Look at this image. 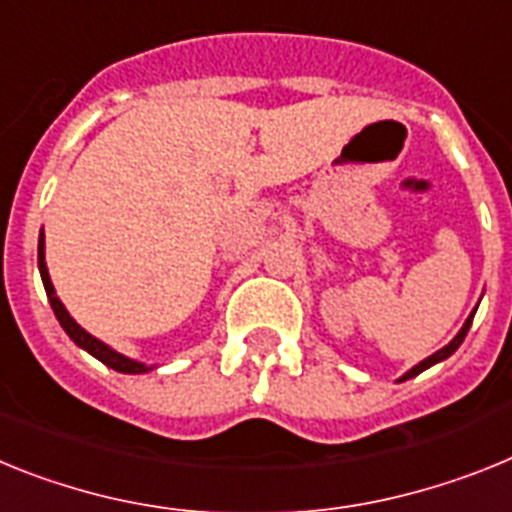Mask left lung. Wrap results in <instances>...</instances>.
<instances>
[{
    "label": "left lung",
    "mask_w": 512,
    "mask_h": 512,
    "mask_svg": "<svg viewBox=\"0 0 512 512\" xmlns=\"http://www.w3.org/2000/svg\"><path fill=\"white\" fill-rule=\"evenodd\" d=\"M474 314H477V309L471 311V314H469V319H466V322H464V327H461V330H459V335L453 337V340L448 342L446 348H441V350H438V353H433V355H430V358H425V361H420V363H417V366H415V368H410V371L404 373V376H402V379H399V381H407V379H412V376H417V373H422V371H425V368H430V366H435V363L446 361L448 355H453V353H456V350H459V345H461V342H464L466 332H469V327H471V319H474Z\"/></svg>",
    "instance_id": "1"
}]
</instances>
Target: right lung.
Segmentation results:
<instances>
[{
	"mask_svg": "<svg viewBox=\"0 0 512 512\" xmlns=\"http://www.w3.org/2000/svg\"><path fill=\"white\" fill-rule=\"evenodd\" d=\"M38 270H41L43 286H46V296H48V301H51L53 314H56V319L61 322V327H64L66 335L77 342L79 348L87 350L90 355H95L97 361H102L108 368H113V371H121V373H146V371H151V366H146V363H139V361H131V358L121 355L118 350L108 348L105 342L97 340V337H92L90 332L82 330V327H79V324L71 319V314L66 311V306L61 304L59 296H56V291H53L51 275H48V268H46V234H43V229H41V239H38Z\"/></svg>",
	"mask_w": 512,
	"mask_h": 512,
	"instance_id": "1",
	"label": "right lung"
}]
</instances>
